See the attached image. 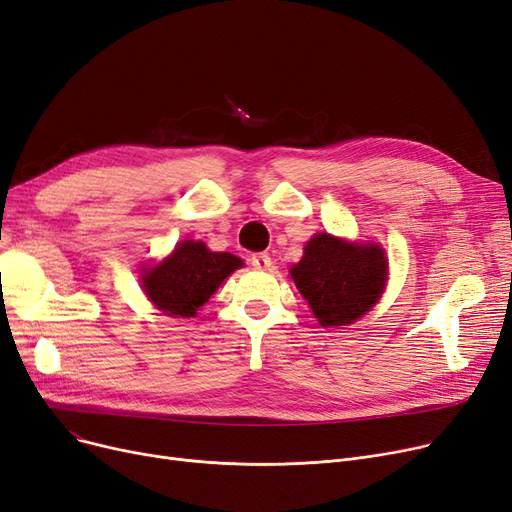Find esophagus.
I'll return each mask as SVG.
<instances>
[{
	"mask_svg": "<svg viewBox=\"0 0 512 512\" xmlns=\"http://www.w3.org/2000/svg\"><path fill=\"white\" fill-rule=\"evenodd\" d=\"M251 265L255 270H270L272 257L268 253H255V255H251Z\"/></svg>",
	"mask_w": 512,
	"mask_h": 512,
	"instance_id": "obj_1",
	"label": "esophagus"
}]
</instances>
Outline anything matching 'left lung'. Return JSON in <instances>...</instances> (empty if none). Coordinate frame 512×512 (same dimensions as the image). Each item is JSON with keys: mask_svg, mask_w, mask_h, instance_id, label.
Listing matches in <instances>:
<instances>
[{"mask_svg": "<svg viewBox=\"0 0 512 512\" xmlns=\"http://www.w3.org/2000/svg\"><path fill=\"white\" fill-rule=\"evenodd\" d=\"M291 276L322 326H345L362 318L381 297L387 259L376 244L366 247L316 234Z\"/></svg>", "mask_w": 512, "mask_h": 512, "instance_id": "8db88e82", "label": "left lung"}]
</instances>
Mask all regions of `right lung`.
I'll use <instances>...</instances> for the list:
<instances>
[{
    "instance_id": "add662e5",
    "label": "right lung",
    "mask_w": 512,
    "mask_h": 512,
    "mask_svg": "<svg viewBox=\"0 0 512 512\" xmlns=\"http://www.w3.org/2000/svg\"><path fill=\"white\" fill-rule=\"evenodd\" d=\"M242 261L230 253H211L205 242L186 240L173 255L144 272V291L165 316L192 318Z\"/></svg>"
}]
</instances>
